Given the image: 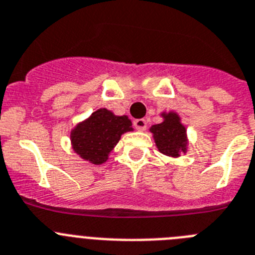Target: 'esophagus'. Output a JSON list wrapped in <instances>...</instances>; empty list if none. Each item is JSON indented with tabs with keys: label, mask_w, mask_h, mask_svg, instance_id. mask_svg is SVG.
Wrapping results in <instances>:
<instances>
[{
	"label": "esophagus",
	"mask_w": 255,
	"mask_h": 255,
	"mask_svg": "<svg viewBox=\"0 0 255 255\" xmlns=\"http://www.w3.org/2000/svg\"><path fill=\"white\" fill-rule=\"evenodd\" d=\"M133 126L137 130H145L147 123H146L145 119H136V121L133 122Z\"/></svg>",
	"instance_id": "1"
}]
</instances>
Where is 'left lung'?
I'll use <instances>...</instances> for the list:
<instances>
[{
  "label": "left lung",
  "instance_id": "8db88e82",
  "mask_svg": "<svg viewBox=\"0 0 255 255\" xmlns=\"http://www.w3.org/2000/svg\"><path fill=\"white\" fill-rule=\"evenodd\" d=\"M161 117L164 121L160 125H155L150 128V132L154 134L155 145L161 154L177 158L181 152L186 151L187 137L186 128L181 123L178 114L170 112L168 114L163 113Z\"/></svg>",
  "mask_w": 255,
  "mask_h": 255
}]
</instances>
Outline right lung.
I'll list each match as a JSON object with an SVG mask.
<instances>
[{
	"mask_svg": "<svg viewBox=\"0 0 255 255\" xmlns=\"http://www.w3.org/2000/svg\"><path fill=\"white\" fill-rule=\"evenodd\" d=\"M133 130L127 115H114L108 109H99L90 118L75 126L70 132L73 150L92 164H103L121 136Z\"/></svg>",
	"mask_w": 255,
	"mask_h": 255,
	"instance_id": "right-lung-1",
	"label": "right lung"
}]
</instances>
